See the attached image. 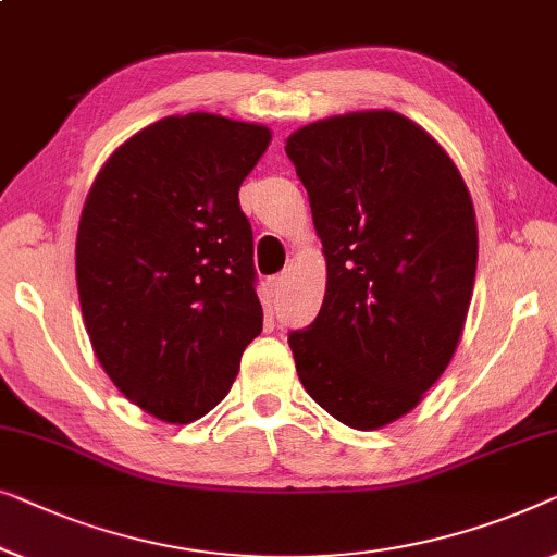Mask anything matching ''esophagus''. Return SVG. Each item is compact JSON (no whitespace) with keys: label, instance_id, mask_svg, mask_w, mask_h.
Returning <instances> with one entry per match:
<instances>
[{"label":"esophagus","instance_id":"1","mask_svg":"<svg viewBox=\"0 0 557 557\" xmlns=\"http://www.w3.org/2000/svg\"><path fill=\"white\" fill-rule=\"evenodd\" d=\"M286 286H288V276H286V273H278V276L271 278V294H273V296L284 294Z\"/></svg>","mask_w":557,"mask_h":557}]
</instances>
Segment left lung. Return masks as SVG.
<instances>
[{
    "label": "left lung",
    "mask_w": 557,
    "mask_h": 557,
    "mask_svg": "<svg viewBox=\"0 0 557 557\" xmlns=\"http://www.w3.org/2000/svg\"><path fill=\"white\" fill-rule=\"evenodd\" d=\"M326 259L319 317L288 334L319 407L354 430L405 417L445 372L478 269L453 158L392 110L319 120L286 140Z\"/></svg>",
    "instance_id": "1"
}]
</instances>
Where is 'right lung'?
I'll return each instance as SVG.
<instances>
[{
	"label": "right lung",
	"instance_id": "obj_1",
	"mask_svg": "<svg viewBox=\"0 0 557 557\" xmlns=\"http://www.w3.org/2000/svg\"><path fill=\"white\" fill-rule=\"evenodd\" d=\"M269 140L211 112L163 117L112 152L85 200L75 271L95 357L163 422L211 412L263 329L238 188Z\"/></svg>",
	"mask_w": 557,
	"mask_h": 557
}]
</instances>
